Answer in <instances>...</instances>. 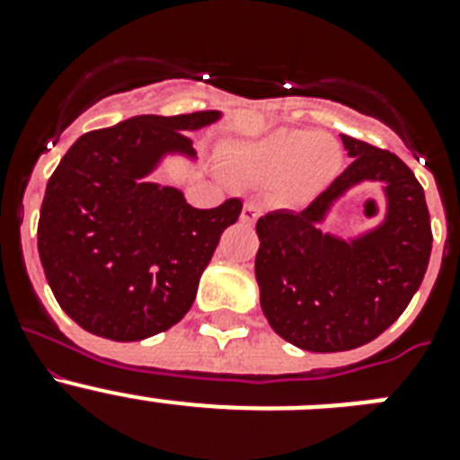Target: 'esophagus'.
<instances>
[{"label":"esophagus","mask_w":460,"mask_h":460,"mask_svg":"<svg viewBox=\"0 0 460 460\" xmlns=\"http://www.w3.org/2000/svg\"><path fill=\"white\" fill-rule=\"evenodd\" d=\"M260 214H262V207H260L255 200H249L242 209V221L243 223H255L260 218Z\"/></svg>","instance_id":"34e87169"}]
</instances>
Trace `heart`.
<instances>
[{
    "label": "heart",
    "instance_id": "heart-1",
    "mask_svg": "<svg viewBox=\"0 0 460 460\" xmlns=\"http://www.w3.org/2000/svg\"><path fill=\"white\" fill-rule=\"evenodd\" d=\"M234 172L255 181H279L286 200L302 202L327 189L343 164L341 145L324 133L283 128L249 147L226 154Z\"/></svg>",
    "mask_w": 460,
    "mask_h": 460
}]
</instances>
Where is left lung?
Returning a JSON list of instances; mask_svg holds the SVG:
<instances>
[{
    "label": "left lung",
    "instance_id": "left-lung-1",
    "mask_svg": "<svg viewBox=\"0 0 460 460\" xmlns=\"http://www.w3.org/2000/svg\"><path fill=\"white\" fill-rule=\"evenodd\" d=\"M352 164L296 211L258 218L255 279L271 329L308 352H343L371 343L392 327L420 290L433 233L424 189L389 149L341 136ZM364 179L388 186V221L348 244L317 230L323 211Z\"/></svg>",
    "mask_w": 460,
    "mask_h": 460
}]
</instances>
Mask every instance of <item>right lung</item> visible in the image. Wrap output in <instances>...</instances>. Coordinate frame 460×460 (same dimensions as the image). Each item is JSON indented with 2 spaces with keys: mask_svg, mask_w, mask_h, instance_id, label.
<instances>
[{
  "mask_svg": "<svg viewBox=\"0 0 460 460\" xmlns=\"http://www.w3.org/2000/svg\"><path fill=\"white\" fill-rule=\"evenodd\" d=\"M218 119L140 115L73 142L48 181L39 255L59 306L110 341L161 334L193 306L198 280L243 202L195 209L177 189L142 181L165 152L193 156L186 131Z\"/></svg>",
  "mask_w": 460,
  "mask_h": 460,
  "instance_id": "add662e5",
  "label": "right lung"
}]
</instances>
